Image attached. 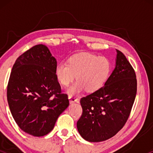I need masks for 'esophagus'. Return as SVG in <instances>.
Here are the masks:
<instances>
[{
    "label": "esophagus",
    "instance_id": "1",
    "mask_svg": "<svg viewBox=\"0 0 153 153\" xmlns=\"http://www.w3.org/2000/svg\"><path fill=\"white\" fill-rule=\"evenodd\" d=\"M68 99H69L70 103H75V102H78V101H79L78 98L75 97V96H69Z\"/></svg>",
    "mask_w": 153,
    "mask_h": 153
}]
</instances>
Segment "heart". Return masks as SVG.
Returning a JSON list of instances; mask_svg holds the SVG:
<instances>
[{"label":"heart","mask_w":153,"mask_h":153,"mask_svg":"<svg viewBox=\"0 0 153 153\" xmlns=\"http://www.w3.org/2000/svg\"><path fill=\"white\" fill-rule=\"evenodd\" d=\"M111 71V63L107 57L81 53L71 57L68 63H58L54 73L59 83L64 86L73 82L77 75L78 81L68 89V93L72 96L84 88L88 93L98 91L106 82Z\"/></svg>","instance_id":"b5f03b06"}]
</instances>
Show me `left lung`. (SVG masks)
I'll use <instances>...</instances> for the list:
<instances>
[{"instance_id": "left-lung-1", "label": "left lung", "mask_w": 153, "mask_h": 153, "mask_svg": "<svg viewBox=\"0 0 153 153\" xmlns=\"http://www.w3.org/2000/svg\"><path fill=\"white\" fill-rule=\"evenodd\" d=\"M116 67L104 85L82 97V113L77 122L82 137L102 142L114 137L125 125L137 94L134 68L124 54L117 50Z\"/></svg>"}]
</instances>
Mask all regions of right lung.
Masks as SVG:
<instances>
[{
  "mask_svg": "<svg viewBox=\"0 0 153 153\" xmlns=\"http://www.w3.org/2000/svg\"><path fill=\"white\" fill-rule=\"evenodd\" d=\"M57 61L43 45H37L17 58L12 68L7 100L22 130L42 137L52 130L59 116L69 106L55 76Z\"/></svg>",
  "mask_w": 153,
  "mask_h": 153,
  "instance_id": "add662e5",
  "label": "right lung"
}]
</instances>
